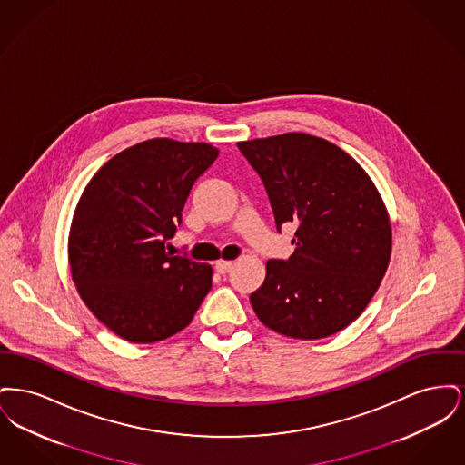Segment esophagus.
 Instances as JSON below:
<instances>
[{
  "label": "esophagus",
  "mask_w": 465,
  "mask_h": 465,
  "mask_svg": "<svg viewBox=\"0 0 465 465\" xmlns=\"http://www.w3.org/2000/svg\"><path fill=\"white\" fill-rule=\"evenodd\" d=\"M232 266H233V262H226V260H220V262H216V272H220V273H226V272H230L232 270Z\"/></svg>",
  "instance_id": "34e87169"
}]
</instances>
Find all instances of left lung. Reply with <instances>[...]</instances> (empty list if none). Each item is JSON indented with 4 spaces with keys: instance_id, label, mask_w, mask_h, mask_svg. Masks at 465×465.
Returning <instances> with one entry per match:
<instances>
[{
    "instance_id": "obj_1",
    "label": "left lung",
    "mask_w": 465,
    "mask_h": 465,
    "mask_svg": "<svg viewBox=\"0 0 465 465\" xmlns=\"http://www.w3.org/2000/svg\"><path fill=\"white\" fill-rule=\"evenodd\" d=\"M263 179L275 224H296L289 260L266 262L251 294L272 331L319 340L364 312L387 272L392 228L368 173L322 137L288 133L237 143Z\"/></svg>"
}]
</instances>
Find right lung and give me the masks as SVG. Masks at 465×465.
Listing matches in <instances>:
<instances>
[{"instance_id": "right-lung-1", "label": "right lung", "mask_w": 465, "mask_h": 465, "mask_svg": "<svg viewBox=\"0 0 465 465\" xmlns=\"http://www.w3.org/2000/svg\"><path fill=\"white\" fill-rule=\"evenodd\" d=\"M209 143L156 137L108 160L76 203L67 260L90 312L131 343L184 330L213 286V266L169 256L181 211L216 160Z\"/></svg>"}]
</instances>
